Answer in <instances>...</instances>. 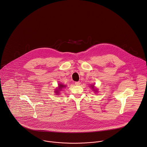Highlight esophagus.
<instances>
[{"mask_svg":"<svg viewBox=\"0 0 147 147\" xmlns=\"http://www.w3.org/2000/svg\"><path fill=\"white\" fill-rule=\"evenodd\" d=\"M80 84H81V82H75V84L77 85V86H79Z\"/></svg>","mask_w":147,"mask_h":147,"instance_id":"obj_1","label":"esophagus"}]
</instances>
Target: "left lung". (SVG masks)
Returning a JSON list of instances; mask_svg holds the SVG:
<instances>
[{
    "label": "left lung",
    "mask_w": 147,
    "mask_h": 147,
    "mask_svg": "<svg viewBox=\"0 0 147 147\" xmlns=\"http://www.w3.org/2000/svg\"><path fill=\"white\" fill-rule=\"evenodd\" d=\"M91 86V87L92 88V89H93V90H94V91H95V92H97V91H98V90H97V89H96V88H95L94 84V85H91V86Z\"/></svg>",
    "instance_id": "1"
}]
</instances>
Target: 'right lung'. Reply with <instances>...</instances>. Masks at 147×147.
<instances>
[{"mask_svg": "<svg viewBox=\"0 0 147 147\" xmlns=\"http://www.w3.org/2000/svg\"><path fill=\"white\" fill-rule=\"evenodd\" d=\"M66 86L65 85H64V84H59V87H58V88L56 89V90H55V93H56V95H58V94H59V92L61 91V90L62 89V88H64V87H65Z\"/></svg>", "mask_w": 147, "mask_h": 147, "instance_id": "obj_1", "label": "right lung"}]
</instances>
